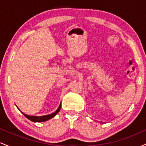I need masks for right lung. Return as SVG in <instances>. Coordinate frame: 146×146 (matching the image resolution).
Masks as SVG:
<instances>
[{
	"mask_svg": "<svg viewBox=\"0 0 146 146\" xmlns=\"http://www.w3.org/2000/svg\"><path fill=\"white\" fill-rule=\"evenodd\" d=\"M18 108V107H17ZM60 108H61V104L60 105L59 108H58V110H56V112H54L52 114H50V115H44V116H41V117H36V116H29V115H26V114L23 113V112L21 111V110L18 108V110H20V111L23 114V115H25V117H26L28 119H29L30 121H33V122H42V121H47V120L50 119H51L52 117H53L55 116V115H57L58 114V112L60 111Z\"/></svg>",
	"mask_w": 146,
	"mask_h": 146,
	"instance_id": "add662e5",
	"label": "right lung"
}]
</instances>
